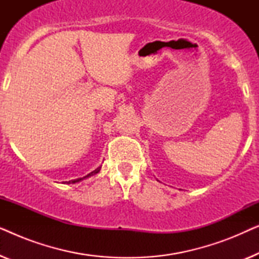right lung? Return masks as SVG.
<instances>
[{"instance_id": "add662e5", "label": "right lung", "mask_w": 259, "mask_h": 259, "mask_svg": "<svg viewBox=\"0 0 259 259\" xmlns=\"http://www.w3.org/2000/svg\"><path fill=\"white\" fill-rule=\"evenodd\" d=\"M100 168L101 167H98L97 169H94L93 172H91L90 175H87L86 177H83V178H80V179H75V180H70V182H66L67 184H74V183H77V182H80V180H82V179H84V178H88V177H91V176H94V175H97V173L100 171Z\"/></svg>"}]
</instances>
